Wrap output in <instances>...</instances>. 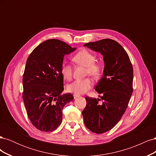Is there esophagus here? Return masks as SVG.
Segmentation results:
<instances>
[{"mask_svg":"<svg viewBox=\"0 0 156 156\" xmlns=\"http://www.w3.org/2000/svg\"><path fill=\"white\" fill-rule=\"evenodd\" d=\"M79 97H80V95H78V94H74L73 95V98H74V99H77V98H79Z\"/></svg>","mask_w":156,"mask_h":156,"instance_id":"esophagus-1","label":"esophagus"}]
</instances>
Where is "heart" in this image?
I'll return each mask as SVG.
<instances>
[{"label": "heart", "mask_w": 156, "mask_h": 156, "mask_svg": "<svg viewBox=\"0 0 156 156\" xmlns=\"http://www.w3.org/2000/svg\"><path fill=\"white\" fill-rule=\"evenodd\" d=\"M74 62L87 68V73L98 77L100 75L102 66L99 62H95L96 55L87 49H82L75 55L73 58ZM61 74L64 79L70 80L72 77V66L66 63H63L61 66ZM93 86V81L90 78L75 80L67 86V89L69 92L75 94H82L86 93Z\"/></svg>", "instance_id": "b5f03b06"}]
</instances>
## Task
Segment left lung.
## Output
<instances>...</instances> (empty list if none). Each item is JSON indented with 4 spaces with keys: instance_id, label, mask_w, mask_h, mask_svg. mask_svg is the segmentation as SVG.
Returning <instances> with one entry per match:
<instances>
[{
    "instance_id": "8db88e82",
    "label": "left lung",
    "mask_w": 156,
    "mask_h": 156,
    "mask_svg": "<svg viewBox=\"0 0 156 156\" xmlns=\"http://www.w3.org/2000/svg\"><path fill=\"white\" fill-rule=\"evenodd\" d=\"M84 46L100 53L104 62L103 76L95 87L103 101L85 98L84 122L94 133H103L116 126L126 110L133 93V67L126 51L115 40L103 39Z\"/></svg>"
}]
</instances>
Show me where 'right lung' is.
<instances>
[{"mask_svg": "<svg viewBox=\"0 0 156 156\" xmlns=\"http://www.w3.org/2000/svg\"><path fill=\"white\" fill-rule=\"evenodd\" d=\"M77 49L64 41L51 39L32 51L23 77V100L27 115L36 128L55 131L62 121V109L73 100L64 90L60 69L65 55Z\"/></svg>", "mask_w": 156, "mask_h": 156, "instance_id": "obj_1", "label": "right lung"}]
</instances>
